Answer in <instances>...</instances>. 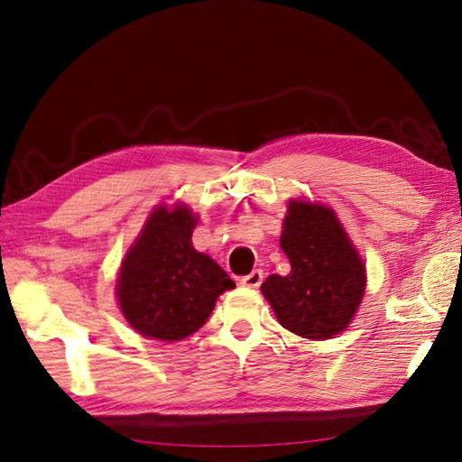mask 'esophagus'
Masks as SVG:
<instances>
[{
	"label": "esophagus",
	"mask_w": 462,
	"mask_h": 462,
	"mask_svg": "<svg viewBox=\"0 0 462 462\" xmlns=\"http://www.w3.org/2000/svg\"><path fill=\"white\" fill-rule=\"evenodd\" d=\"M263 280V272L262 270H254L252 273H248V276L242 278V286L246 288H258L260 283Z\"/></svg>",
	"instance_id": "34e87169"
}]
</instances>
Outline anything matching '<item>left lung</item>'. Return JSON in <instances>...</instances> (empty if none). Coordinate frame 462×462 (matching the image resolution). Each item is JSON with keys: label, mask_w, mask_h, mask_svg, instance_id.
<instances>
[{"label": "left lung", "mask_w": 462, "mask_h": 462, "mask_svg": "<svg viewBox=\"0 0 462 462\" xmlns=\"http://www.w3.org/2000/svg\"><path fill=\"white\" fill-rule=\"evenodd\" d=\"M280 246L291 272L272 273L263 298L283 328L306 339L346 329L365 293V263L329 206L290 200Z\"/></svg>", "instance_id": "left-lung-1"}]
</instances>
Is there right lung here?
Here are the masks:
<instances>
[{"label":"right lung","instance_id":"right-lung-1","mask_svg":"<svg viewBox=\"0 0 462 462\" xmlns=\"http://www.w3.org/2000/svg\"><path fill=\"white\" fill-rule=\"evenodd\" d=\"M199 218L189 206H156L121 263L116 300L144 337L180 341L199 331L220 293L236 288L218 263L192 246Z\"/></svg>","mask_w":462,"mask_h":462}]
</instances>
